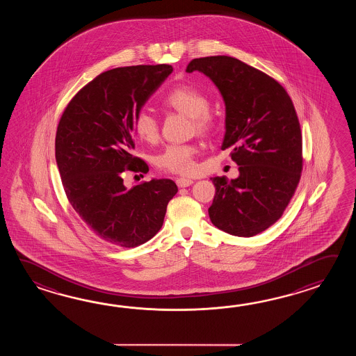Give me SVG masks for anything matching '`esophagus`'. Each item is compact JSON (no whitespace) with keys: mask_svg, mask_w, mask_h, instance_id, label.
I'll use <instances>...</instances> for the list:
<instances>
[{"mask_svg":"<svg viewBox=\"0 0 356 356\" xmlns=\"http://www.w3.org/2000/svg\"><path fill=\"white\" fill-rule=\"evenodd\" d=\"M175 183L179 188H184V187H189L191 184H193V181H191L188 178H177Z\"/></svg>","mask_w":356,"mask_h":356,"instance_id":"1","label":"esophagus"}]
</instances>
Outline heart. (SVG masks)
I'll use <instances>...</instances> for the list:
<instances>
[{
  "mask_svg": "<svg viewBox=\"0 0 356 356\" xmlns=\"http://www.w3.org/2000/svg\"><path fill=\"white\" fill-rule=\"evenodd\" d=\"M164 104L177 112L191 117L197 132H207L212 129L213 118L209 112L210 102L204 92L188 85L175 88L164 99ZM135 132L149 144L159 138V122L147 111H140L135 117ZM197 147L193 145L173 144L160 152L155 164L163 172L175 175H191L196 170Z\"/></svg>",
  "mask_w": 356,
  "mask_h": 356,
  "instance_id": "heart-1",
  "label": "heart"
}]
</instances>
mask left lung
Listing matches in <instances>:
<instances>
[{"label":"left lung","instance_id":"1","mask_svg":"<svg viewBox=\"0 0 356 356\" xmlns=\"http://www.w3.org/2000/svg\"><path fill=\"white\" fill-rule=\"evenodd\" d=\"M225 103L221 150H232L239 177L211 178L209 216L227 234L253 236L280 219L302 173V132L286 90L273 77L229 56L191 60Z\"/></svg>","mask_w":356,"mask_h":356}]
</instances>
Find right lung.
<instances>
[{
    "label": "right lung",
    "mask_w": 356,
    "mask_h": 356,
    "mask_svg": "<svg viewBox=\"0 0 356 356\" xmlns=\"http://www.w3.org/2000/svg\"><path fill=\"white\" fill-rule=\"evenodd\" d=\"M172 72L170 65L106 71L76 94L57 127L56 161L70 204L100 239L118 247L150 241L178 192L170 179L123 184L124 170L149 172L132 155L135 117Z\"/></svg>",
    "instance_id": "obj_1"
}]
</instances>
